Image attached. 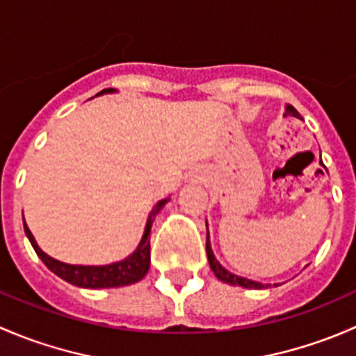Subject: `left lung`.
<instances>
[{
    "mask_svg": "<svg viewBox=\"0 0 356 356\" xmlns=\"http://www.w3.org/2000/svg\"><path fill=\"white\" fill-rule=\"evenodd\" d=\"M284 115H293V117L301 118L300 113L296 111V108H294V106H291V105L286 106V113ZM207 257H208V264H210V268L213 270V274L217 275V279H220L222 282H227V284H232V286H243V288H254V289H264L265 288V284H261V282L250 281V279L239 277V275L231 274L229 270H225V268L222 267L220 264H218L217 258L213 257V251H211V248H210L208 236H207Z\"/></svg>",
    "mask_w": 356,
    "mask_h": 356,
    "instance_id": "left-lung-1",
    "label": "left lung"
}]
</instances>
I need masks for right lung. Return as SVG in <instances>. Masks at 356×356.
Segmentation results:
<instances>
[{"label":"right lung","mask_w":356,"mask_h":356,"mask_svg":"<svg viewBox=\"0 0 356 356\" xmlns=\"http://www.w3.org/2000/svg\"><path fill=\"white\" fill-rule=\"evenodd\" d=\"M111 89H103L99 95L103 92H110ZM168 198L158 201L155 208L149 213L148 222H146L145 234H143L141 243L136 248L134 253L131 257H127L125 260L117 261V264L103 265V267H84V265H68L63 261L55 260L49 254H46L41 248L35 243L34 236L31 234L29 227L25 225L24 220V231L27 234L29 241H31L32 248L35 250L38 257L41 258L42 264L49 268L51 272H55L58 277H62L63 281L70 282V284L79 286V288H91V289H99V288H118V286H127L132 282L141 281L146 275L149 268V232H152L153 220H155L156 213L161 210Z\"/></svg>","instance_id":"right-lung-1"}]
</instances>
